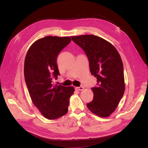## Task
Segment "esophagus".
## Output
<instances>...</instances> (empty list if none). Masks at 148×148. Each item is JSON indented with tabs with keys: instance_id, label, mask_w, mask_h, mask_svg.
<instances>
[{
	"instance_id": "obj_1",
	"label": "esophagus",
	"mask_w": 148,
	"mask_h": 148,
	"mask_svg": "<svg viewBox=\"0 0 148 148\" xmlns=\"http://www.w3.org/2000/svg\"><path fill=\"white\" fill-rule=\"evenodd\" d=\"M76 89H77L78 91H82V90H83V89H84V87H83V86L77 87V88H76Z\"/></svg>"
}]
</instances>
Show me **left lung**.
Here are the masks:
<instances>
[{"mask_svg": "<svg viewBox=\"0 0 148 148\" xmlns=\"http://www.w3.org/2000/svg\"><path fill=\"white\" fill-rule=\"evenodd\" d=\"M88 58L91 73L97 79L92 89L94 99L87 104L92 113L101 117L110 116L125 92L123 65L115 47L104 39L92 34L71 36Z\"/></svg>", "mask_w": 148, "mask_h": 148, "instance_id": "obj_1", "label": "left lung"}]
</instances>
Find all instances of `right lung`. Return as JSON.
<instances>
[{
    "instance_id": "right-lung-1",
    "label": "right lung",
    "mask_w": 148,
    "mask_h": 148,
    "mask_svg": "<svg viewBox=\"0 0 148 148\" xmlns=\"http://www.w3.org/2000/svg\"><path fill=\"white\" fill-rule=\"evenodd\" d=\"M69 36H46L30 46L26 55L24 75L33 104L44 117L54 120L65 115L73 86L53 83L59 75L57 57L71 41Z\"/></svg>"
}]
</instances>
